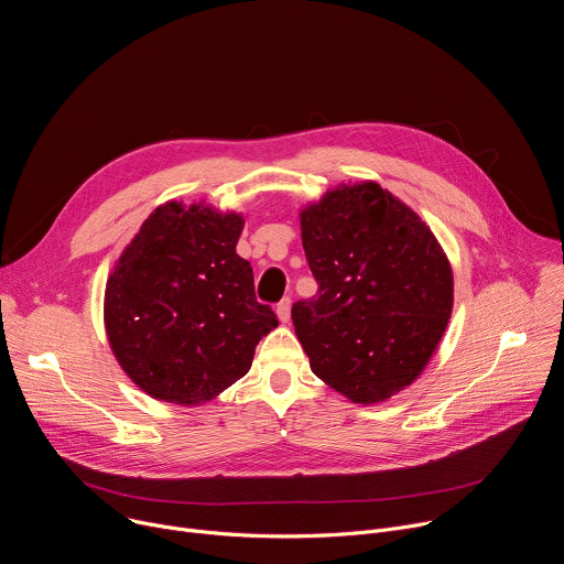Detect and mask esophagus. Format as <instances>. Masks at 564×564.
<instances>
[{
    "label": "esophagus",
    "instance_id": "esophagus-1",
    "mask_svg": "<svg viewBox=\"0 0 564 564\" xmlns=\"http://www.w3.org/2000/svg\"><path fill=\"white\" fill-rule=\"evenodd\" d=\"M290 307H292L290 299H281L276 303V314H279V318L283 321V324H288V321H290Z\"/></svg>",
    "mask_w": 564,
    "mask_h": 564
}]
</instances>
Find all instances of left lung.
<instances>
[{"instance_id":"1","label":"left lung","mask_w":564,"mask_h":564,"mask_svg":"<svg viewBox=\"0 0 564 564\" xmlns=\"http://www.w3.org/2000/svg\"><path fill=\"white\" fill-rule=\"evenodd\" d=\"M301 238L318 294L292 305L312 372L361 404L409 386L437 348L453 274L422 218L375 183L303 209Z\"/></svg>"}]
</instances>
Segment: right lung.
<instances>
[{
	"label": "right lung",
	"instance_id": "add662e5",
	"mask_svg": "<svg viewBox=\"0 0 564 564\" xmlns=\"http://www.w3.org/2000/svg\"><path fill=\"white\" fill-rule=\"evenodd\" d=\"M243 218L158 207L107 283L105 324L122 370L151 397L200 404L243 377L279 326L236 254Z\"/></svg>",
	"mask_w": 564,
	"mask_h": 564
}]
</instances>
